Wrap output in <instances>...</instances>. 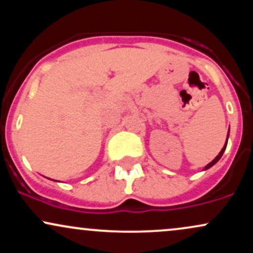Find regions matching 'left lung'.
<instances>
[{
    "label": "left lung",
    "mask_w": 253,
    "mask_h": 253,
    "mask_svg": "<svg viewBox=\"0 0 253 253\" xmlns=\"http://www.w3.org/2000/svg\"><path fill=\"white\" fill-rule=\"evenodd\" d=\"M228 134H229V130H228V133H227V139H226V143H225V145H223L222 150H221V151H220V153H219V155H217V156L215 157V158H214V159H213V161H211V163H210V164H207V165H206V167H205V169H203V170H207V169H210V168H211V167H213V165H214V164H216V163H217V161H219V159H220V158H221V157H222V155H223V152H225V150H226V146H227Z\"/></svg>",
    "instance_id": "1"
}]
</instances>
